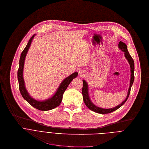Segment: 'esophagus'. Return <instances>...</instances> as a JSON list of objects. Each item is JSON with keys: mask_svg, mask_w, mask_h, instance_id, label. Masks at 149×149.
I'll use <instances>...</instances> for the list:
<instances>
[{"mask_svg": "<svg viewBox=\"0 0 149 149\" xmlns=\"http://www.w3.org/2000/svg\"><path fill=\"white\" fill-rule=\"evenodd\" d=\"M79 74H80V75L81 76H83V75H84V70H80V71H79Z\"/></svg>", "mask_w": 149, "mask_h": 149, "instance_id": "esophagus-1", "label": "esophagus"}]
</instances>
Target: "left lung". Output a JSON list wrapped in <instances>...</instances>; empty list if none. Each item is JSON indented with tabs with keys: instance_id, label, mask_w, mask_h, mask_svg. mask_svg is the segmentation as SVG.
Returning a JSON list of instances; mask_svg holds the SVG:
<instances>
[{
	"instance_id": "left-lung-1",
	"label": "left lung",
	"mask_w": 149,
	"mask_h": 149,
	"mask_svg": "<svg viewBox=\"0 0 149 149\" xmlns=\"http://www.w3.org/2000/svg\"><path fill=\"white\" fill-rule=\"evenodd\" d=\"M118 47L119 49L122 50L123 52H125V56L126 57V58H127V60L129 62V63L130 64V70H131V79H130V86L129 88V91H128V93H127V96L126 98V99L119 105H118L117 106H116L115 107L111 108V109H102L100 107H99L96 106H95L93 103H92V102H91L90 97H89L88 96V85L87 83H86V81L84 80H83V86L82 87V95H83V101L86 104V106L92 111L98 113H100V114H107V113H111L112 111H114L115 110H116L117 109H118V108H120L122 105H123L125 104V103L126 102V100H127L130 93V90H131V87L132 86L133 83L134 81V61L133 59L132 58V56L130 55L128 50H127V45L124 43L122 42H120L119 44H118Z\"/></svg>"
}]
</instances>
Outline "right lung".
<instances>
[{
	"label": "right lung",
	"mask_w": 149,
	"mask_h": 149,
	"mask_svg": "<svg viewBox=\"0 0 149 149\" xmlns=\"http://www.w3.org/2000/svg\"><path fill=\"white\" fill-rule=\"evenodd\" d=\"M35 35H33L31 38L29 40L26 47L24 49L23 52L21 53L20 60H19V67L17 71V79L19 81V88L20 93L24 100H26L30 104L34 107L35 108L42 110V111H47L52 110L60 104L62 100L63 95L66 91V89L68 87L69 84L73 80V79L76 78L78 75L77 72H74L69 76L67 77L63 80L61 83L60 86L58 87L56 93L50 99L44 100V101H38L36 100L29 95L26 88L24 86V81L23 77V71L24 67V63L26 55L28 52V50L31 45L32 41Z\"/></svg>",
	"instance_id": "right-lung-1"
}]
</instances>
